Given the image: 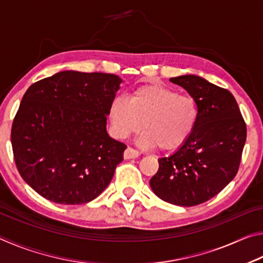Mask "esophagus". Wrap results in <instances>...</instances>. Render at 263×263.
<instances>
[{
    "mask_svg": "<svg viewBox=\"0 0 263 263\" xmlns=\"http://www.w3.org/2000/svg\"><path fill=\"white\" fill-rule=\"evenodd\" d=\"M138 157H139V152L138 151H136L135 148L132 147H127L125 149V152H124V159H137Z\"/></svg>",
    "mask_w": 263,
    "mask_h": 263,
    "instance_id": "obj_1",
    "label": "esophagus"
}]
</instances>
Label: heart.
Segmentation results:
<instances>
[{
  "mask_svg": "<svg viewBox=\"0 0 263 263\" xmlns=\"http://www.w3.org/2000/svg\"><path fill=\"white\" fill-rule=\"evenodd\" d=\"M199 109L193 97L180 95L161 84H144L133 90L127 101L111 102V133L125 139L141 127L139 142L147 147L174 152L182 147L197 126Z\"/></svg>",
  "mask_w": 263,
  "mask_h": 263,
  "instance_id": "1",
  "label": "heart"
}]
</instances>
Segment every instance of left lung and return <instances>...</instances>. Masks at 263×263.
<instances>
[{
    "instance_id": "obj_1",
    "label": "left lung",
    "mask_w": 263,
    "mask_h": 263,
    "mask_svg": "<svg viewBox=\"0 0 263 263\" xmlns=\"http://www.w3.org/2000/svg\"><path fill=\"white\" fill-rule=\"evenodd\" d=\"M199 109L197 126L185 144L168 158L149 181L162 201L194 206L219 194L237 175L247 128L237 101L228 89L196 75L172 78Z\"/></svg>"
}]
</instances>
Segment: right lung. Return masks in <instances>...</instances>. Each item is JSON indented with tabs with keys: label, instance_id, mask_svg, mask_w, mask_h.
<instances>
[{
	"label": "right lung",
	"instance_id": "add662e5",
	"mask_svg": "<svg viewBox=\"0 0 263 263\" xmlns=\"http://www.w3.org/2000/svg\"><path fill=\"white\" fill-rule=\"evenodd\" d=\"M121 82L115 74L65 70L26 90L12 152L21 176L44 198L84 204L112 180L126 146L109 137L106 115Z\"/></svg>",
	"mask_w": 263,
	"mask_h": 263
}]
</instances>
